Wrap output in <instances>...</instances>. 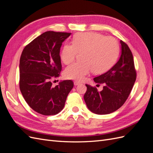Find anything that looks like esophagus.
<instances>
[{
  "label": "esophagus",
  "instance_id": "obj_1",
  "mask_svg": "<svg viewBox=\"0 0 153 153\" xmlns=\"http://www.w3.org/2000/svg\"><path fill=\"white\" fill-rule=\"evenodd\" d=\"M81 84V83L80 82H78V81H75V82H74V85H80Z\"/></svg>",
  "mask_w": 153,
  "mask_h": 153
}]
</instances>
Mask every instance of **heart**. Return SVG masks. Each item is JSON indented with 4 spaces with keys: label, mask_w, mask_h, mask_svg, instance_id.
Here are the masks:
<instances>
[{
    "label": "heart",
    "mask_w": 153,
    "mask_h": 153,
    "mask_svg": "<svg viewBox=\"0 0 153 153\" xmlns=\"http://www.w3.org/2000/svg\"><path fill=\"white\" fill-rule=\"evenodd\" d=\"M78 52L83 62L72 64L66 68L64 75L68 79L80 81L93 71L101 73L107 71L116 61L119 53L117 41L97 32H81L74 36L73 43L64 45L61 59L65 64L71 63Z\"/></svg>",
    "instance_id": "obj_1"
}]
</instances>
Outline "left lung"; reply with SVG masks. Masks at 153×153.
I'll list each match as a JSON object with an SVG mask.
<instances>
[{
	"mask_svg": "<svg viewBox=\"0 0 153 153\" xmlns=\"http://www.w3.org/2000/svg\"><path fill=\"white\" fill-rule=\"evenodd\" d=\"M121 55L117 62L106 73L94 78L99 84H104L98 91L96 87L85 84L84 98L92 112L104 115L112 113L123 105L132 90L137 73L131 50L122 40Z\"/></svg>",
	"mask_w": 153,
	"mask_h": 153,
	"instance_id": "obj_1",
	"label": "left lung"
}]
</instances>
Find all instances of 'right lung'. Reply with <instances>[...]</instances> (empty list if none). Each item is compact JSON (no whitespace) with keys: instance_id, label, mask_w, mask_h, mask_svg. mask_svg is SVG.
I'll return each mask as SVG.
<instances>
[{"instance_id":"right-lung-1","label":"right lung","mask_w":153,"mask_h":153,"mask_svg":"<svg viewBox=\"0 0 153 153\" xmlns=\"http://www.w3.org/2000/svg\"><path fill=\"white\" fill-rule=\"evenodd\" d=\"M68 32L47 31L27 45L20 59L19 86L30 107L44 115L57 114L63 109L74 86L63 80L55 87L51 82L62 70L60 49Z\"/></svg>"}]
</instances>
